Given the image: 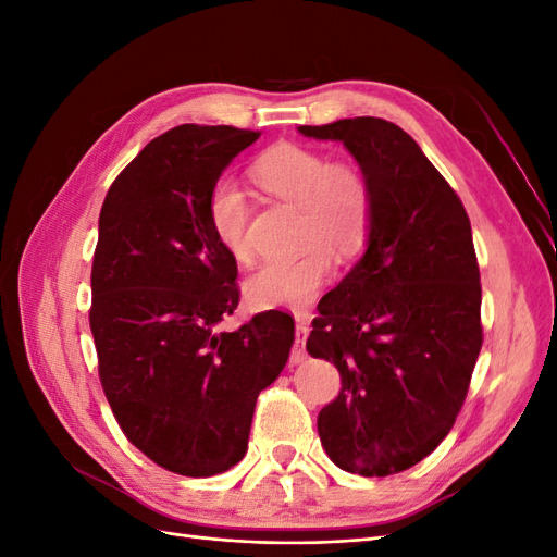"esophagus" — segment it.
I'll list each match as a JSON object with an SVG mask.
<instances>
[{
	"label": "esophagus",
	"instance_id": "obj_1",
	"mask_svg": "<svg viewBox=\"0 0 557 557\" xmlns=\"http://www.w3.org/2000/svg\"><path fill=\"white\" fill-rule=\"evenodd\" d=\"M307 336H309V323H305V320H297V325H295V346H293V356H290V360L295 364L307 358V350H305Z\"/></svg>",
	"mask_w": 557,
	"mask_h": 557
}]
</instances>
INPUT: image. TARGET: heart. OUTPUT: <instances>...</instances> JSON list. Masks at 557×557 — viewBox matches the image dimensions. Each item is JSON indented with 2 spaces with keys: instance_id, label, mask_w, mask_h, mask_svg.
<instances>
[{
  "instance_id": "obj_1",
  "label": "heart",
  "mask_w": 557,
  "mask_h": 557,
  "mask_svg": "<svg viewBox=\"0 0 557 557\" xmlns=\"http://www.w3.org/2000/svg\"><path fill=\"white\" fill-rule=\"evenodd\" d=\"M269 195L301 211L299 237L309 244L293 258L264 262L246 278V297L256 309H307L334 272L332 248L352 258L364 248L374 221V197L364 174L350 164H332L320 150L278 144L262 153L250 170ZM209 225L215 242L234 260L250 256L244 190L227 178L209 193Z\"/></svg>"
}]
</instances>
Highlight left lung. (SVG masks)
<instances>
[{"label":"left lung","instance_id":"left-lung-1","mask_svg":"<svg viewBox=\"0 0 557 557\" xmlns=\"http://www.w3.org/2000/svg\"><path fill=\"white\" fill-rule=\"evenodd\" d=\"M342 141L374 197L367 250L318 305L307 339L334 362L339 397L318 413L330 460L391 476L444 442L483 344L481 274L469 215L407 132L383 117L301 125Z\"/></svg>","mask_w":557,"mask_h":557}]
</instances>
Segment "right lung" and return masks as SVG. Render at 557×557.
<instances>
[{
  "label": "right lung",
  "mask_w": 557,
  "mask_h": 557,
  "mask_svg": "<svg viewBox=\"0 0 557 557\" xmlns=\"http://www.w3.org/2000/svg\"><path fill=\"white\" fill-rule=\"evenodd\" d=\"M260 132L178 125L117 174L99 213L90 330L99 381L127 440L181 476H213L248 448L258 395L283 372L295 320L234 332L237 260L215 242L209 193Z\"/></svg>",
  "instance_id": "add662e5"
}]
</instances>
